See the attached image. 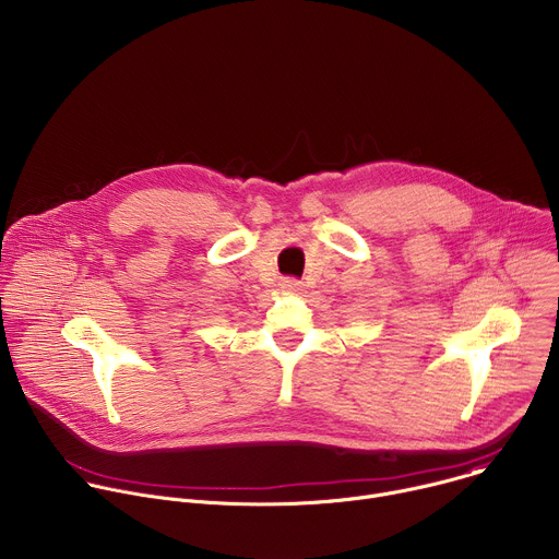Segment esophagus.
<instances>
[{"label": "esophagus", "instance_id": "esophagus-1", "mask_svg": "<svg viewBox=\"0 0 559 559\" xmlns=\"http://www.w3.org/2000/svg\"><path fill=\"white\" fill-rule=\"evenodd\" d=\"M281 287H283L285 292H298V289H300V281H296V278H283Z\"/></svg>", "mask_w": 559, "mask_h": 559}]
</instances>
